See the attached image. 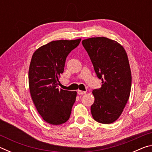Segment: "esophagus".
<instances>
[{"mask_svg": "<svg viewBox=\"0 0 152 152\" xmlns=\"http://www.w3.org/2000/svg\"><path fill=\"white\" fill-rule=\"evenodd\" d=\"M77 93H78V94L79 95H82L86 93V91H80V90H78V91H77Z\"/></svg>", "mask_w": 152, "mask_h": 152, "instance_id": "34e87169", "label": "esophagus"}]
</instances>
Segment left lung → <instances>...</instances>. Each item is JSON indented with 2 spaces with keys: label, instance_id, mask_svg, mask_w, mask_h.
<instances>
[{
  "label": "left lung",
  "instance_id": "left-lung-1",
  "mask_svg": "<svg viewBox=\"0 0 152 152\" xmlns=\"http://www.w3.org/2000/svg\"><path fill=\"white\" fill-rule=\"evenodd\" d=\"M82 43L102 80L101 88L92 91V117L110 124L120 117L129 98L132 73L127 53L119 43L104 37L89 38Z\"/></svg>",
  "mask_w": 152,
  "mask_h": 152
}]
</instances>
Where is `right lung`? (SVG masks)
I'll return each mask as SVG.
<instances>
[{"label":"right lung","instance_id":"right-lung-1","mask_svg":"<svg viewBox=\"0 0 152 152\" xmlns=\"http://www.w3.org/2000/svg\"><path fill=\"white\" fill-rule=\"evenodd\" d=\"M81 39L53 41L33 54L29 70L30 94L38 113L51 125H61L70 118L76 92L58 89L67 56Z\"/></svg>","mask_w":152,"mask_h":152}]
</instances>
